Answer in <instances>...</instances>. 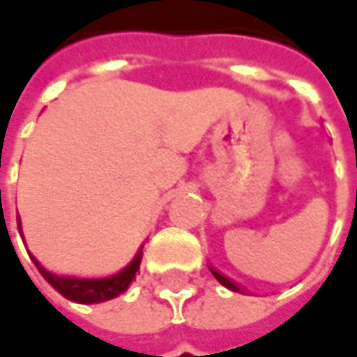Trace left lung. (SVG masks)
Instances as JSON below:
<instances>
[{
  "instance_id": "8db88e82",
  "label": "left lung",
  "mask_w": 357,
  "mask_h": 357,
  "mask_svg": "<svg viewBox=\"0 0 357 357\" xmlns=\"http://www.w3.org/2000/svg\"><path fill=\"white\" fill-rule=\"evenodd\" d=\"M209 271H211V275H213V277H215L217 280H219V282L223 284V287H227V289L233 290V292H243V289H241L237 282H233L231 278H227L225 275H221V273H219V271H215L213 266H209Z\"/></svg>"
}]
</instances>
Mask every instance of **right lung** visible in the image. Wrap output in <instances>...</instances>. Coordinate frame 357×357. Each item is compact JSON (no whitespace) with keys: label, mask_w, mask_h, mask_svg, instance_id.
Here are the masks:
<instances>
[{"label":"right lung","mask_w":357,"mask_h":357,"mask_svg":"<svg viewBox=\"0 0 357 357\" xmlns=\"http://www.w3.org/2000/svg\"><path fill=\"white\" fill-rule=\"evenodd\" d=\"M17 227L21 231V221H17ZM35 266L39 268V273L43 275V278L56 290L61 292L65 298L73 302H80V304H96V302L110 301L116 298L118 294H122L124 290L128 289L130 282L136 278V273L140 268L142 261V249L138 255L132 259V263L122 268L120 273L112 275L108 278H77V277H59L55 273H49L47 268H43V264L39 263L35 257H31Z\"/></svg>","instance_id":"1"}]
</instances>
